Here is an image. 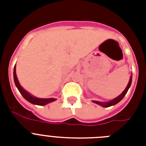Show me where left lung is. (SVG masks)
Segmentation results:
<instances>
[{
  "label": "left lung",
  "mask_w": 146,
  "mask_h": 146,
  "mask_svg": "<svg viewBox=\"0 0 146 146\" xmlns=\"http://www.w3.org/2000/svg\"><path fill=\"white\" fill-rule=\"evenodd\" d=\"M132 83V75L130 76V78H129V81L128 82V84H127V87H126V89H124V91L122 93L120 94V96H118L117 97L115 98H113V99L111 100V101H109L108 102H98V101H92L93 103H96V104H98L100 106L104 107V108H108V107L113 106V105H115L116 104H117L118 102H120L121 100L123 98V97L125 96V95L127 94V91L129 90V87L131 86Z\"/></svg>",
  "instance_id": "1"
}]
</instances>
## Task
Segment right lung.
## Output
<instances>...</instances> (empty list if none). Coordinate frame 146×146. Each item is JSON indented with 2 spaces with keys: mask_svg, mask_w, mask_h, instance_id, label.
<instances>
[{
  "mask_svg": "<svg viewBox=\"0 0 146 146\" xmlns=\"http://www.w3.org/2000/svg\"><path fill=\"white\" fill-rule=\"evenodd\" d=\"M13 79H14L15 85H16V86H17V88L18 89L19 92L21 93L23 97L26 101H28L29 102H30L32 104L43 106V105H46V104H48V103L54 102V101L57 100L56 98H40L35 97V96H32L29 92L26 91V90L21 86V85L19 84V81H18V79H17V73H16V65H15L14 69H13Z\"/></svg>",
  "mask_w": 146,
  "mask_h": 146,
  "instance_id": "right-lung-1",
  "label": "right lung"
}]
</instances>
